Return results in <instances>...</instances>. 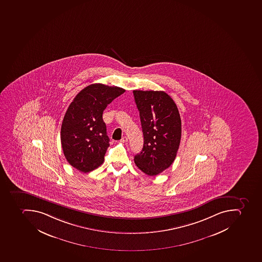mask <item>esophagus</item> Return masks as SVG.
I'll return each mask as SVG.
<instances>
[{
	"label": "esophagus",
	"mask_w": 262,
	"mask_h": 262,
	"mask_svg": "<svg viewBox=\"0 0 262 262\" xmlns=\"http://www.w3.org/2000/svg\"><path fill=\"white\" fill-rule=\"evenodd\" d=\"M128 141V139H127V137H126V136H123V137H122V140H121V142H122V143H126Z\"/></svg>",
	"instance_id": "34e87169"
}]
</instances>
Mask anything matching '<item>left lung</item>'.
I'll return each mask as SVG.
<instances>
[{
  "label": "left lung",
  "mask_w": 262,
  "mask_h": 262,
  "mask_svg": "<svg viewBox=\"0 0 262 262\" xmlns=\"http://www.w3.org/2000/svg\"><path fill=\"white\" fill-rule=\"evenodd\" d=\"M133 94L144 135L143 149L135 156V163L147 175L156 176L176 158L182 136L180 114L164 91L134 90Z\"/></svg>",
  "instance_id": "1"
}]
</instances>
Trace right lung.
<instances>
[{
  "label": "right lung",
  "instance_id": "right-lung-1",
  "mask_svg": "<svg viewBox=\"0 0 262 262\" xmlns=\"http://www.w3.org/2000/svg\"><path fill=\"white\" fill-rule=\"evenodd\" d=\"M125 91L117 86L90 84L67 108L61 124V146L67 162L80 172H91L103 163L109 138L103 113Z\"/></svg>",
  "mask_w": 262,
  "mask_h": 262
}]
</instances>
